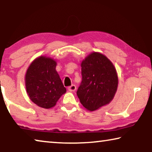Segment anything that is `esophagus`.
Wrapping results in <instances>:
<instances>
[{
    "mask_svg": "<svg viewBox=\"0 0 152 152\" xmlns=\"http://www.w3.org/2000/svg\"><path fill=\"white\" fill-rule=\"evenodd\" d=\"M68 89L69 91H75L76 89V86L75 84H72L71 86L68 87Z\"/></svg>",
    "mask_w": 152,
    "mask_h": 152,
    "instance_id": "34e87169",
    "label": "esophagus"
}]
</instances>
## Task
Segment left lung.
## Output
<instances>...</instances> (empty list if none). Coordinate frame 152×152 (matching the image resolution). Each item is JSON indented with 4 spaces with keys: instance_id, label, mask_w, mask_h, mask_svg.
<instances>
[{
    "instance_id": "left-lung-1",
    "label": "left lung",
    "mask_w": 152,
    "mask_h": 152,
    "mask_svg": "<svg viewBox=\"0 0 152 152\" xmlns=\"http://www.w3.org/2000/svg\"><path fill=\"white\" fill-rule=\"evenodd\" d=\"M82 82L76 92L81 104L91 111L109 104L117 91L118 77L106 56L94 52L81 64Z\"/></svg>"
}]
</instances>
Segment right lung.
I'll use <instances>...</instances> for the list:
<instances>
[{"label": "right lung", "instance_id": "1", "mask_svg": "<svg viewBox=\"0 0 152 152\" xmlns=\"http://www.w3.org/2000/svg\"><path fill=\"white\" fill-rule=\"evenodd\" d=\"M56 66V62L53 59L42 56L33 61L25 76V85L30 99L44 109L54 107L66 92Z\"/></svg>", "mask_w": 152, "mask_h": 152}]
</instances>
